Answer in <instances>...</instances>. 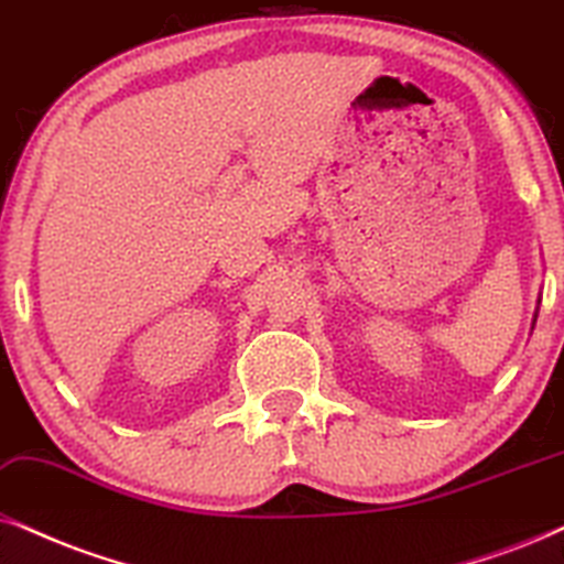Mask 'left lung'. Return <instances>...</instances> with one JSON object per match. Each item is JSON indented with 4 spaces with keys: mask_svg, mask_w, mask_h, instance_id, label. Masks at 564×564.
<instances>
[{
    "mask_svg": "<svg viewBox=\"0 0 564 564\" xmlns=\"http://www.w3.org/2000/svg\"><path fill=\"white\" fill-rule=\"evenodd\" d=\"M536 317H539V312H533V325H536Z\"/></svg>",
    "mask_w": 564,
    "mask_h": 564,
    "instance_id": "1",
    "label": "left lung"
}]
</instances>
